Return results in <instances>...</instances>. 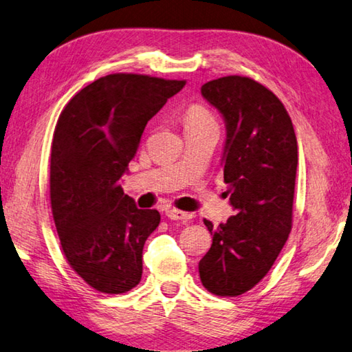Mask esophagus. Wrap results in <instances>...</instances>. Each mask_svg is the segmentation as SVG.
I'll return each mask as SVG.
<instances>
[{
	"instance_id": "esophagus-1",
	"label": "esophagus",
	"mask_w": 352,
	"mask_h": 352,
	"mask_svg": "<svg viewBox=\"0 0 352 352\" xmlns=\"http://www.w3.org/2000/svg\"><path fill=\"white\" fill-rule=\"evenodd\" d=\"M166 217L170 219H181V221H186L192 218V214L187 213V212H182V210H176V208H168V210L165 212Z\"/></svg>"
}]
</instances>
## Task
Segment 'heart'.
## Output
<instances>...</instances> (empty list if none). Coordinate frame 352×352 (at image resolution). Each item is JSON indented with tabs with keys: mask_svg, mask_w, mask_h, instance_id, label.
Segmentation results:
<instances>
[{
	"mask_svg": "<svg viewBox=\"0 0 352 352\" xmlns=\"http://www.w3.org/2000/svg\"><path fill=\"white\" fill-rule=\"evenodd\" d=\"M182 122L186 129L202 128V126H217V120L204 104L195 103L190 104L182 116Z\"/></svg>",
	"mask_w": 352,
	"mask_h": 352,
	"instance_id": "obj_1",
	"label": "heart"
}]
</instances>
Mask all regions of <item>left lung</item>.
Here are the masks:
<instances>
[{
  "mask_svg": "<svg viewBox=\"0 0 352 352\" xmlns=\"http://www.w3.org/2000/svg\"><path fill=\"white\" fill-rule=\"evenodd\" d=\"M201 94L224 117V182L236 213L219 227L204 219L213 243L199 276L208 292L236 297L266 276L291 233L297 138L285 104L255 80L221 77Z\"/></svg>",
  "mask_w": 352,
  "mask_h": 352,
  "instance_id": "8db88e82",
  "label": "left lung"
}]
</instances>
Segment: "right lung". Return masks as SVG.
I'll return each mask as SVG.
<instances>
[{"instance_id":"1","label":"right lung","mask_w":352,"mask_h":352,"mask_svg":"<svg viewBox=\"0 0 352 352\" xmlns=\"http://www.w3.org/2000/svg\"><path fill=\"white\" fill-rule=\"evenodd\" d=\"M186 80L109 74L74 96L51 148V207L69 266L91 287L123 294L142 278V250L160 223L123 193L120 177L148 120Z\"/></svg>"}]
</instances>
